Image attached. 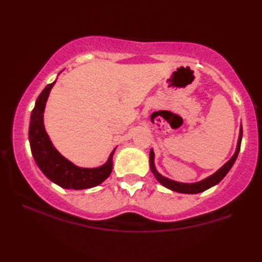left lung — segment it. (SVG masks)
I'll return each mask as SVG.
<instances>
[{"mask_svg": "<svg viewBox=\"0 0 262 262\" xmlns=\"http://www.w3.org/2000/svg\"><path fill=\"white\" fill-rule=\"evenodd\" d=\"M242 136H243V127H241V134H239V140H238V145H237V150L234 155L232 156V158L230 159L228 163H225L223 166H222L219 171L216 172L210 177H208L207 179L200 181V183H195V184H181V183H177V181L173 180H170L165 178V177H163L162 174H159L158 172L156 171V168H155L154 165V151L151 150L150 151V168H151L152 173L156 177L157 180L161 183L163 186H165V187L170 188L172 190H176V192H180V193H188V194H194V193H200L203 192V190H206L208 188L212 187V186H215L216 184H219L220 181L224 178L225 176H227L228 172L230 171V168L232 167L233 163L236 162L237 156L239 154V150H241V143H242Z\"/></svg>", "mask_w": 262, "mask_h": 262, "instance_id": "obj_1", "label": "left lung"}]
</instances>
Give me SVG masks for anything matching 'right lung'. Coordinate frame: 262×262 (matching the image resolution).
Wrapping results in <instances>:
<instances>
[{
    "mask_svg": "<svg viewBox=\"0 0 262 262\" xmlns=\"http://www.w3.org/2000/svg\"><path fill=\"white\" fill-rule=\"evenodd\" d=\"M55 82L48 84L43 89L32 110L29 128L31 151H32L34 161L42 171V173L56 185L69 189L95 187L103 183L105 179H107L112 172V158L115 149L111 154L107 163L96 168L78 167L56 151V149L53 147L52 142L50 141V137L46 134L42 119L46 100Z\"/></svg>",
    "mask_w": 262,
    "mask_h": 262,
    "instance_id": "1",
    "label": "right lung"
}]
</instances>
